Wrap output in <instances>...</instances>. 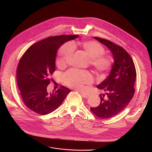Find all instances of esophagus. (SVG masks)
<instances>
[{
  "label": "esophagus",
  "mask_w": 152,
  "mask_h": 152,
  "mask_svg": "<svg viewBox=\"0 0 152 152\" xmlns=\"http://www.w3.org/2000/svg\"><path fill=\"white\" fill-rule=\"evenodd\" d=\"M80 94H81L82 97H83V98H86V99H87V98H88V97H90V95H89V94H86V93H80Z\"/></svg>",
  "instance_id": "esophagus-1"
}]
</instances>
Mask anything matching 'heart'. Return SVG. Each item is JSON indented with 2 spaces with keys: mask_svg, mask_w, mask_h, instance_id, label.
Wrapping results in <instances>:
<instances>
[{
  "mask_svg": "<svg viewBox=\"0 0 152 152\" xmlns=\"http://www.w3.org/2000/svg\"><path fill=\"white\" fill-rule=\"evenodd\" d=\"M73 48H78L89 57V63L98 75H102L112 67L114 60L110 56L103 55L104 49L99 43L93 41L73 42L63 45L59 50V57L56 64L59 66L66 65L73 52ZM64 82L71 88L82 90L85 85L91 84L93 81L92 75L88 71L70 69L62 76Z\"/></svg>",
  "mask_w": 152,
  "mask_h": 152,
  "instance_id": "obj_1",
  "label": "heart"
}]
</instances>
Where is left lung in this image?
<instances>
[{"instance_id":"8db88e82","label":"left lung","mask_w":152,"mask_h":152,"mask_svg":"<svg viewBox=\"0 0 152 152\" xmlns=\"http://www.w3.org/2000/svg\"><path fill=\"white\" fill-rule=\"evenodd\" d=\"M94 38L111 50L114 60L110 75L97 86L104 91L100 94V103L97 107L90 108L98 117L107 118L123 110L133 98L136 69L131 56L123 48L109 40Z\"/></svg>"}]
</instances>
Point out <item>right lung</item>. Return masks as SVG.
Segmentation results:
<instances>
[{"label":"right lung","instance_id":"right-lung-1","mask_svg":"<svg viewBox=\"0 0 152 152\" xmlns=\"http://www.w3.org/2000/svg\"><path fill=\"white\" fill-rule=\"evenodd\" d=\"M79 35H62L49 37L30 46L19 61L17 82L25 104L33 112L48 114L62 104L71 91L61 86L55 93H48L50 76L55 70V59L58 49L64 42Z\"/></svg>","mask_w":152,"mask_h":152}]
</instances>
